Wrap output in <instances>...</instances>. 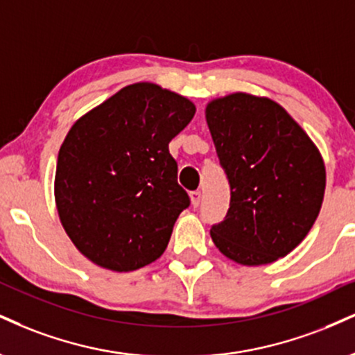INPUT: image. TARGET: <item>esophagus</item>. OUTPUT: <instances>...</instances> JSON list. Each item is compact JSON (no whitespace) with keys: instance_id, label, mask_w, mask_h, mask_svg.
I'll list each match as a JSON object with an SVG mask.
<instances>
[{"instance_id":"1","label":"esophagus","mask_w":355,"mask_h":355,"mask_svg":"<svg viewBox=\"0 0 355 355\" xmlns=\"http://www.w3.org/2000/svg\"><path fill=\"white\" fill-rule=\"evenodd\" d=\"M190 200H191V207L196 208L200 205V200H202V191H191L190 193Z\"/></svg>"}]
</instances>
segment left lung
Segmentation results:
<instances>
[{
    "label": "left lung",
    "instance_id": "obj_1",
    "mask_svg": "<svg viewBox=\"0 0 355 355\" xmlns=\"http://www.w3.org/2000/svg\"><path fill=\"white\" fill-rule=\"evenodd\" d=\"M232 189L228 215L210 230L215 246L243 266L289 254L313 228L326 166L304 129L270 97L232 92L205 107Z\"/></svg>",
    "mask_w": 355,
    "mask_h": 355
}]
</instances>
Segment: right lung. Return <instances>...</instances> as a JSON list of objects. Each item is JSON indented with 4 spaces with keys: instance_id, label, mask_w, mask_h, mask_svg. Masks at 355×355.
I'll list each match as a JSON object with an SVG mask.
<instances>
[{
    "instance_id": "add662e5",
    "label": "right lung",
    "mask_w": 355,
    "mask_h": 355,
    "mask_svg": "<svg viewBox=\"0 0 355 355\" xmlns=\"http://www.w3.org/2000/svg\"><path fill=\"white\" fill-rule=\"evenodd\" d=\"M195 104L153 83L125 85L72 123L59 148L54 200L89 261L115 272L159 259L190 205L168 152Z\"/></svg>"
}]
</instances>
